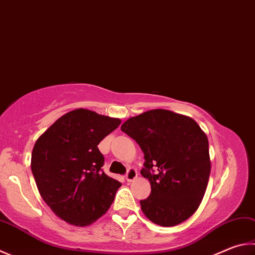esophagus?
<instances>
[{"mask_svg":"<svg viewBox=\"0 0 255 255\" xmlns=\"http://www.w3.org/2000/svg\"><path fill=\"white\" fill-rule=\"evenodd\" d=\"M135 178H137V170L132 167L129 168L126 173V179L128 182H132Z\"/></svg>","mask_w":255,"mask_h":255,"instance_id":"esophagus-1","label":"esophagus"}]
</instances>
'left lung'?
<instances>
[{"mask_svg": "<svg viewBox=\"0 0 255 255\" xmlns=\"http://www.w3.org/2000/svg\"><path fill=\"white\" fill-rule=\"evenodd\" d=\"M122 130L143 152L140 174L151 192L140 201L148 220L175 226L191 217L204 196L211 173L208 140L195 120L155 109L129 118Z\"/></svg>", "mask_w": 255, "mask_h": 255, "instance_id": "obj_1", "label": "left lung"}]
</instances>
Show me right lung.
Returning <instances> with one entry per match:
<instances>
[{
    "label": "right lung",
    "mask_w": 255,
    "mask_h": 255,
    "mask_svg": "<svg viewBox=\"0 0 255 255\" xmlns=\"http://www.w3.org/2000/svg\"><path fill=\"white\" fill-rule=\"evenodd\" d=\"M120 120L91 110L63 115L36 140L31 169L43 201L68 223L86 226L113 204L122 183L103 170L99 142Z\"/></svg>",
    "instance_id": "right-lung-1"
}]
</instances>
